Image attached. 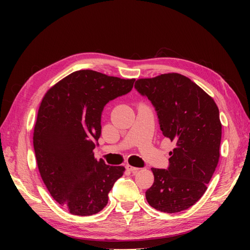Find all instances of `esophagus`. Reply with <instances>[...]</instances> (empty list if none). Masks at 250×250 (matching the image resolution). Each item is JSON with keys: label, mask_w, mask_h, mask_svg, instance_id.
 <instances>
[{"label": "esophagus", "mask_w": 250, "mask_h": 250, "mask_svg": "<svg viewBox=\"0 0 250 250\" xmlns=\"http://www.w3.org/2000/svg\"><path fill=\"white\" fill-rule=\"evenodd\" d=\"M127 170L128 171H130V172H132V173H135V172H138L140 169L139 168H135V167H132V166H129V165H128L127 166Z\"/></svg>", "instance_id": "esophagus-1"}]
</instances>
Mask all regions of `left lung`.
Returning <instances> with one entry per match:
<instances>
[{"label":"left lung","instance_id":"obj_1","mask_svg":"<svg viewBox=\"0 0 250 250\" xmlns=\"http://www.w3.org/2000/svg\"><path fill=\"white\" fill-rule=\"evenodd\" d=\"M134 87L152 103L163 134L175 143L168 169H151L154 183L146 199L157 210L178 213L202 197L216 170L222 133L218 106L177 73L138 79Z\"/></svg>","mask_w":250,"mask_h":250}]
</instances>
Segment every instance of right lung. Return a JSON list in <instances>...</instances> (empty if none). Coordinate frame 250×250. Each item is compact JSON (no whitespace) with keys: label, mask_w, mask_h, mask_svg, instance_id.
Masks as SVG:
<instances>
[{"label":"right lung","mask_w":250,"mask_h":250,"mask_svg":"<svg viewBox=\"0 0 250 250\" xmlns=\"http://www.w3.org/2000/svg\"><path fill=\"white\" fill-rule=\"evenodd\" d=\"M134 81L80 70L42 98L33 133L37 167L52 197L73 215L99 213L123 175L124 167L97 161L93 150L101 135L104 106L129 93Z\"/></svg>","instance_id":"1"}]
</instances>
